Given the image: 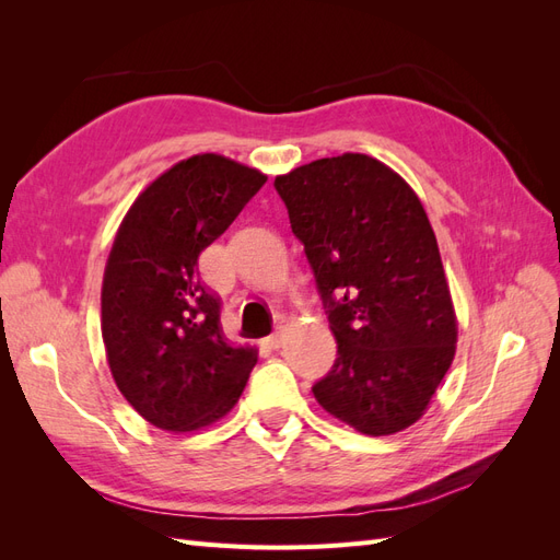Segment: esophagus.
Segmentation results:
<instances>
[{"mask_svg":"<svg viewBox=\"0 0 560 560\" xmlns=\"http://www.w3.org/2000/svg\"><path fill=\"white\" fill-rule=\"evenodd\" d=\"M282 341H284V334H282V327H278L273 334H270L268 338H266V343L270 346V348H280L282 346Z\"/></svg>","mask_w":560,"mask_h":560,"instance_id":"34e87169","label":"esophagus"}]
</instances>
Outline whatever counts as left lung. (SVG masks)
<instances>
[{
  "mask_svg": "<svg viewBox=\"0 0 560 560\" xmlns=\"http://www.w3.org/2000/svg\"><path fill=\"white\" fill-rule=\"evenodd\" d=\"M303 243L338 358L313 385L325 411L362 434L406 430L453 362L457 325L422 202L364 154L276 177Z\"/></svg>",
  "mask_w": 560,
  "mask_h": 560,
  "instance_id": "obj_1",
  "label": "left lung"
}]
</instances>
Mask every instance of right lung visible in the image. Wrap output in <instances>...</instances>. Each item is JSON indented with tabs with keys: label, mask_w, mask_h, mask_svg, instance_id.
Returning <instances> with one entry per match:
<instances>
[{
	"label": "right lung",
	"mask_w": 560,
	"mask_h": 560,
	"mask_svg": "<svg viewBox=\"0 0 560 560\" xmlns=\"http://www.w3.org/2000/svg\"><path fill=\"white\" fill-rule=\"evenodd\" d=\"M266 179L198 154L151 182L118 226L103 280V341L121 395L161 430L191 432L229 413L257 364V350L224 338L198 257Z\"/></svg>",
	"instance_id": "1"
}]
</instances>
